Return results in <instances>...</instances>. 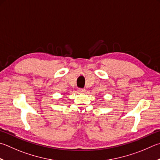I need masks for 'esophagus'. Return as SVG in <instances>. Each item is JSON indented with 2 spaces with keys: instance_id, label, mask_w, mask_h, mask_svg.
<instances>
[{
  "instance_id": "obj_1",
  "label": "esophagus",
  "mask_w": 160,
  "mask_h": 160,
  "mask_svg": "<svg viewBox=\"0 0 160 160\" xmlns=\"http://www.w3.org/2000/svg\"><path fill=\"white\" fill-rule=\"evenodd\" d=\"M78 92H79L80 93H85L86 92V89H78Z\"/></svg>"
}]
</instances>
